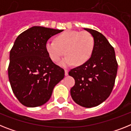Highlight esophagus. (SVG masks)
Returning <instances> with one entry per match:
<instances>
[{
	"label": "esophagus",
	"mask_w": 131,
	"mask_h": 131,
	"mask_svg": "<svg viewBox=\"0 0 131 131\" xmlns=\"http://www.w3.org/2000/svg\"><path fill=\"white\" fill-rule=\"evenodd\" d=\"M64 73H65L66 76L68 75V74H69V71L67 70V69H65V70H64Z\"/></svg>",
	"instance_id": "obj_1"
}]
</instances>
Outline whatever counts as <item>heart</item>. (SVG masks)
I'll return each mask as SVG.
<instances>
[{"mask_svg": "<svg viewBox=\"0 0 131 131\" xmlns=\"http://www.w3.org/2000/svg\"><path fill=\"white\" fill-rule=\"evenodd\" d=\"M45 47L53 62H59L65 54L67 57L60 63L62 66L74 63L79 66L91 58L94 50V39L88 31L66 30L57 35L55 40L47 41Z\"/></svg>", "mask_w": 131, "mask_h": 131, "instance_id": "obj_1", "label": "heart"}]
</instances>
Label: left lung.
<instances>
[{"instance_id": "1", "label": "left lung", "mask_w": 131, "mask_h": 131, "mask_svg": "<svg viewBox=\"0 0 131 131\" xmlns=\"http://www.w3.org/2000/svg\"><path fill=\"white\" fill-rule=\"evenodd\" d=\"M84 30L94 37L93 54L88 61L71 69L69 74L75 81L71 89L73 101L80 106L91 108L110 96L115 85L118 63L115 49L103 34L90 28Z\"/></svg>"}]
</instances>
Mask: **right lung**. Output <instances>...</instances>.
<instances>
[{
    "mask_svg": "<svg viewBox=\"0 0 131 131\" xmlns=\"http://www.w3.org/2000/svg\"><path fill=\"white\" fill-rule=\"evenodd\" d=\"M62 31L36 26L16 38L10 51L8 74L13 93L22 105H44L64 77V69L52 62L45 47L50 37Z\"/></svg>",
    "mask_w": 131,
    "mask_h": 131,
    "instance_id": "1",
    "label": "right lung"
}]
</instances>
